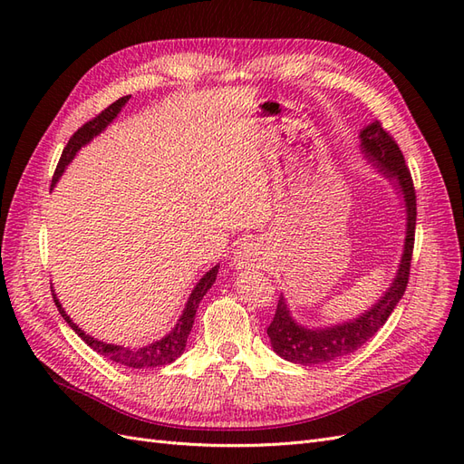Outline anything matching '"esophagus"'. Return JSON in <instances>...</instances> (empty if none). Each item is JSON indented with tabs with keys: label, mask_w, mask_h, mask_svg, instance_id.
<instances>
[{
	"label": "esophagus",
	"mask_w": 464,
	"mask_h": 464,
	"mask_svg": "<svg viewBox=\"0 0 464 464\" xmlns=\"http://www.w3.org/2000/svg\"><path fill=\"white\" fill-rule=\"evenodd\" d=\"M259 247L254 242H244L240 247L234 251V263L237 269H249L259 261Z\"/></svg>",
	"instance_id": "obj_1"
}]
</instances>
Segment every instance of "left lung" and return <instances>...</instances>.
I'll return each mask as SVG.
<instances>
[{
    "label": "left lung",
    "mask_w": 464,
    "mask_h": 464,
    "mask_svg": "<svg viewBox=\"0 0 464 464\" xmlns=\"http://www.w3.org/2000/svg\"><path fill=\"white\" fill-rule=\"evenodd\" d=\"M362 149L382 170L395 178L401 186L406 203V240L404 254L397 278L385 296L375 304L370 312L360 315L356 321L344 323V325L327 329H304L288 314L285 298H278L276 312L266 327L273 350L288 362L302 363V366H315V363H327L356 353L360 346L366 344L372 336L385 325V321L395 310V305L402 298L409 285L411 263L414 251V232H416V189L409 166L404 162L402 150L399 149L392 135L383 128L382 121L370 123L362 131Z\"/></svg>",
    "instance_id": "8db88e82"
}]
</instances>
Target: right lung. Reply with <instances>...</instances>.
Listing matches in <instances>:
<instances>
[{"instance_id": "1", "label": "right lung", "mask_w": 464, "mask_h": 464, "mask_svg": "<svg viewBox=\"0 0 464 464\" xmlns=\"http://www.w3.org/2000/svg\"><path fill=\"white\" fill-rule=\"evenodd\" d=\"M130 101V96H121L120 101H116L114 104H110L108 108H104L101 114L94 116L92 120H89L87 123H82L81 128L72 135V139H69L62 157H60V162L58 166H55V172H53V178H52V186L58 181V178L62 176V172L65 170V166L72 162V159L75 157V152L82 147L87 145L91 139L94 135L101 133L106 125L114 120L118 116V111L121 110V106ZM217 273H218V265L213 266L199 283L198 286L193 288L191 296L188 300V305L184 314H181L178 325L174 327V331L170 334H166L162 341L159 343H152L145 348H123V346H114V344H106V343H101L92 339V336L82 333L75 323L67 317V314L63 312V307L60 305V302L55 300V294H52L53 296V302L55 305H58V310L62 314V317L69 323V327H72L82 341H85L92 350H96L98 354H102L104 358L116 362V363H121V366H128V368H160V366H166V363L174 362L176 358L181 356V353H184L186 348V343H188V336L191 333V327H193V321H195V312H198L199 307V302L203 300V296L207 294V290L213 286L215 278H217Z\"/></svg>"}]
</instances>
